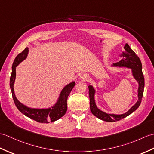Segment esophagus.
<instances>
[{
    "label": "esophagus",
    "instance_id": "obj_1",
    "mask_svg": "<svg viewBox=\"0 0 154 154\" xmlns=\"http://www.w3.org/2000/svg\"><path fill=\"white\" fill-rule=\"evenodd\" d=\"M79 79H80L81 80L83 81H87L88 80L89 77H88V76L87 75V74H82V75H80Z\"/></svg>",
    "mask_w": 154,
    "mask_h": 154
}]
</instances>
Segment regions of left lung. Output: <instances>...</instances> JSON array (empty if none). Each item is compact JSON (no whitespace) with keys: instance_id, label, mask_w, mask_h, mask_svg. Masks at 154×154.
<instances>
[{"instance_id":"1","label":"left lung","mask_w":154,"mask_h":154,"mask_svg":"<svg viewBox=\"0 0 154 154\" xmlns=\"http://www.w3.org/2000/svg\"><path fill=\"white\" fill-rule=\"evenodd\" d=\"M119 56L121 58V60L118 62L113 63L111 67H127V68L131 69L132 75L138 82V101L127 112L124 113L114 114L106 113L100 109L96 106L95 102L96 90L94 88L93 86L89 85L88 94L89 98H90V108L91 112L98 119L106 121V122H114V121H119L134 112L140 105L143 93H144V77L143 76L142 70V66L140 58L127 43H126L124 46V51L121 54H119Z\"/></svg>"}]
</instances>
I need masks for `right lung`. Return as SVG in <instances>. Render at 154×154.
Segmentation results:
<instances>
[{
  "mask_svg": "<svg viewBox=\"0 0 154 154\" xmlns=\"http://www.w3.org/2000/svg\"><path fill=\"white\" fill-rule=\"evenodd\" d=\"M29 52V48L27 47L24 51L20 53L16 56L14 61L12 67V74L10 79V87L12 91V94L14 103L21 113L24 114L25 116L31 118L39 123H49L50 122H54L60 119L61 117L65 115L67 109V100L69 94L72 90L74 86L75 85V82L71 81V83L67 84L64 87L62 91L60 92L58 98L56 103L52 106L49 107L48 108H32L27 107L26 105L21 103L14 93V82H15L16 77V67L19 64L26 60L27 57Z\"/></svg>",
  "mask_w": 154,
  "mask_h": 154,
  "instance_id": "right-lung-1",
  "label": "right lung"
}]
</instances>
